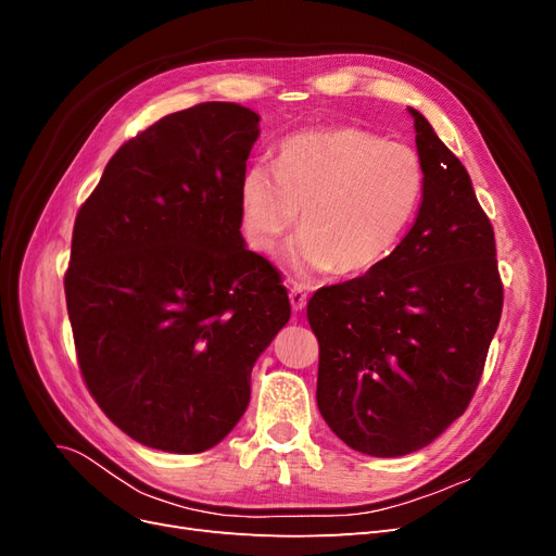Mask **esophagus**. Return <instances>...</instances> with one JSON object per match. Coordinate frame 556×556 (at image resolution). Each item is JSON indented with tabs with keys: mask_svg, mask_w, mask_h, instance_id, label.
I'll use <instances>...</instances> for the list:
<instances>
[{
	"mask_svg": "<svg viewBox=\"0 0 556 556\" xmlns=\"http://www.w3.org/2000/svg\"><path fill=\"white\" fill-rule=\"evenodd\" d=\"M290 304L294 311H304L306 304H308V294L299 288V285H294V288L290 290Z\"/></svg>",
	"mask_w": 556,
	"mask_h": 556,
	"instance_id": "obj_1",
	"label": "esophagus"
}]
</instances>
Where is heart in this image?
I'll return each instance as SVG.
<instances>
[{
    "instance_id": "b5f03b06",
    "label": "heart",
    "mask_w": 556,
    "mask_h": 556,
    "mask_svg": "<svg viewBox=\"0 0 556 556\" xmlns=\"http://www.w3.org/2000/svg\"><path fill=\"white\" fill-rule=\"evenodd\" d=\"M425 197V166L413 148L357 127L294 134L274 164L252 162L239 188L250 245L271 252L299 223L301 274L355 276L396 250Z\"/></svg>"
}]
</instances>
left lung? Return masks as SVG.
Returning <instances> with one entry per match:
<instances>
[{
    "label": "left lung",
    "instance_id": "1",
    "mask_svg": "<svg viewBox=\"0 0 556 556\" xmlns=\"http://www.w3.org/2000/svg\"><path fill=\"white\" fill-rule=\"evenodd\" d=\"M425 197L415 225L371 271L308 301L317 408L352 450L401 457L462 417L503 311L494 227L459 157L410 109Z\"/></svg>",
    "mask_w": 556,
    "mask_h": 556
}]
</instances>
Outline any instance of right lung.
Returning a JSON list of instances; mask_svg holds the SVG:
<instances>
[{
	"label": "right lung",
	"mask_w": 556,
	"mask_h": 556,
	"mask_svg": "<svg viewBox=\"0 0 556 556\" xmlns=\"http://www.w3.org/2000/svg\"><path fill=\"white\" fill-rule=\"evenodd\" d=\"M260 115L204 102L125 141L83 201L64 274L76 359L111 422L194 454L250 401V371L290 319L282 274L245 248L239 188Z\"/></svg>",
	"instance_id": "right-lung-1"
}]
</instances>
